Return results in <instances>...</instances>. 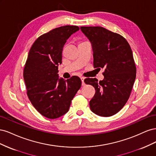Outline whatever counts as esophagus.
<instances>
[{"instance_id":"obj_1","label":"esophagus","mask_w":156,"mask_h":156,"mask_svg":"<svg viewBox=\"0 0 156 156\" xmlns=\"http://www.w3.org/2000/svg\"><path fill=\"white\" fill-rule=\"evenodd\" d=\"M81 81H82V85L84 86V85H85V83H84V78L83 77H81Z\"/></svg>"}]
</instances>
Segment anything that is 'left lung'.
Here are the masks:
<instances>
[{
    "mask_svg": "<svg viewBox=\"0 0 156 156\" xmlns=\"http://www.w3.org/2000/svg\"><path fill=\"white\" fill-rule=\"evenodd\" d=\"M91 43L94 68H105L104 79L87 78L96 90L90 107L96 115L111 116L128 100L136 77V67L128 42L121 35L101 27H81Z\"/></svg>",
    "mask_w": 156,
    "mask_h": 156,
    "instance_id": "8db88e82",
    "label": "left lung"
}]
</instances>
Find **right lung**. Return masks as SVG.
<instances>
[{
	"instance_id": "obj_1",
	"label": "right lung",
	"mask_w": 156,
	"mask_h": 156,
	"mask_svg": "<svg viewBox=\"0 0 156 156\" xmlns=\"http://www.w3.org/2000/svg\"><path fill=\"white\" fill-rule=\"evenodd\" d=\"M79 30L77 26L56 28L40 36L29 51L23 73L27 95L36 109L48 119L65 115L81 87L79 77L65 80L58 74L64 45Z\"/></svg>"
}]
</instances>
